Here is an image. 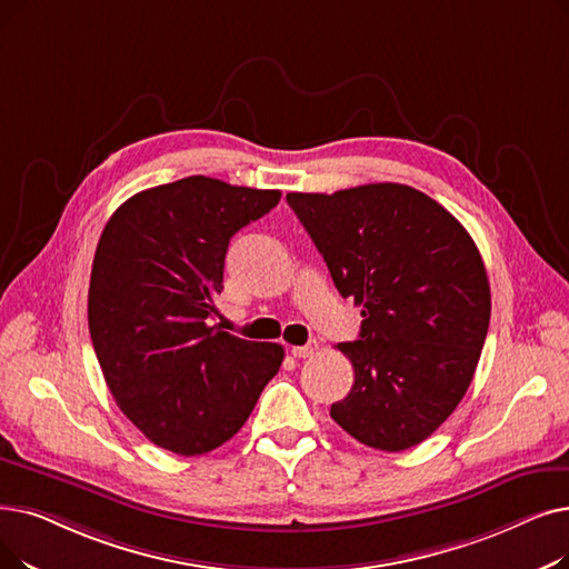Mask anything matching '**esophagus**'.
<instances>
[{"instance_id":"34e87169","label":"esophagus","mask_w":569,"mask_h":569,"mask_svg":"<svg viewBox=\"0 0 569 569\" xmlns=\"http://www.w3.org/2000/svg\"><path fill=\"white\" fill-rule=\"evenodd\" d=\"M316 351H318V343L316 341H309L305 346H292V349H290V353L295 358H311Z\"/></svg>"}]
</instances>
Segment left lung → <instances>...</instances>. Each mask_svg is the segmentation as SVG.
Returning <instances> with one entry per match:
<instances>
[{"mask_svg":"<svg viewBox=\"0 0 569 569\" xmlns=\"http://www.w3.org/2000/svg\"><path fill=\"white\" fill-rule=\"evenodd\" d=\"M286 200L341 298L362 307L360 337L337 346L353 388L330 416L365 447H416L460 405L486 341L490 286L475 239L402 183Z\"/></svg>","mask_w":569,"mask_h":569,"instance_id":"1","label":"left lung"}]
</instances>
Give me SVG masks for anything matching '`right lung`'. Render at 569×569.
<instances>
[{
  "label": "right lung",
  "instance_id": "obj_1",
  "mask_svg": "<svg viewBox=\"0 0 569 569\" xmlns=\"http://www.w3.org/2000/svg\"><path fill=\"white\" fill-rule=\"evenodd\" d=\"M279 190L188 177L122 202L97 243L88 326L120 411L156 447L202 456L232 439L283 362V346L209 326L230 239Z\"/></svg>",
  "mask_w": 569,
  "mask_h": 569
}]
</instances>
